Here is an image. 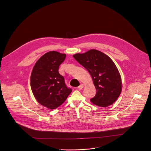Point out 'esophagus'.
<instances>
[{"label":"esophagus","mask_w":151,"mask_h":151,"mask_svg":"<svg viewBox=\"0 0 151 151\" xmlns=\"http://www.w3.org/2000/svg\"><path fill=\"white\" fill-rule=\"evenodd\" d=\"M83 87H84V85H83V84H82V83H81V84H80V85L79 86V87H78L79 89H82V88H83Z\"/></svg>","instance_id":"34e87169"}]
</instances>
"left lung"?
<instances>
[{
  "label": "left lung",
  "instance_id": "left-lung-1",
  "mask_svg": "<svg viewBox=\"0 0 151 151\" xmlns=\"http://www.w3.org/2000/svg\"><path fill=\"white\" fill-rule=\"evenodd\" d=\"M74 58L91 75L96 89V96L91 101L100 107L113 104L122 90L119 72L112 59L96 50H90L83 54H76Z\"/></svg>",
  "mask_w": 151,
  "mask_h": 151
}]
</instances>
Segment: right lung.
<instances>
[{"instance_id":"obj_1","label":"right lung","mask_w":151,"mask_h":151,"mask_svg":"<svg viewBox=\"0 0 151 151\" xmlns=\"http://www.w3.org/2000/svg\"><path fill=\"white\" fill-rule=\"evenodd\" d=\"M66 57L65 54L50 51L36 63L30 76V86L36 100L50 109L62 104L72 91L64 78L58 72L60 64Z\"/></svg>"}]
</instances>
